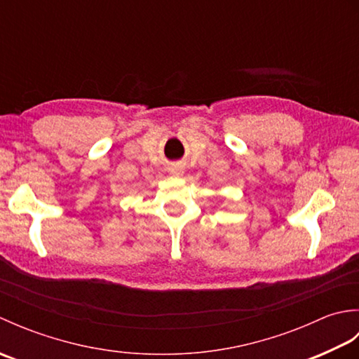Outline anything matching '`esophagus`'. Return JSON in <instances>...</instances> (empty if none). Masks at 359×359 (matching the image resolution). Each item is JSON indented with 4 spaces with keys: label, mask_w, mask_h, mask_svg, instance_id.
Returning a JSON list of instances; mask_svg holds the SVG:
<instances>
[{
    "label": "esophagus",
    "mask_w": 359,
    "mask_h": 359,
    "mask_svg": "<svg viewBox=\"0 0 359 359\" xmlns=\"http://www.w3.org/2000/svg\"><path fill=\"white\" fill-rule=\"evenodd\" d=\"M171 172L174 175H182V174H184V168H182V166H172L171 168Z\"/></svg>",
    "instance_id": "esophagus-1"
}]
</instances>
